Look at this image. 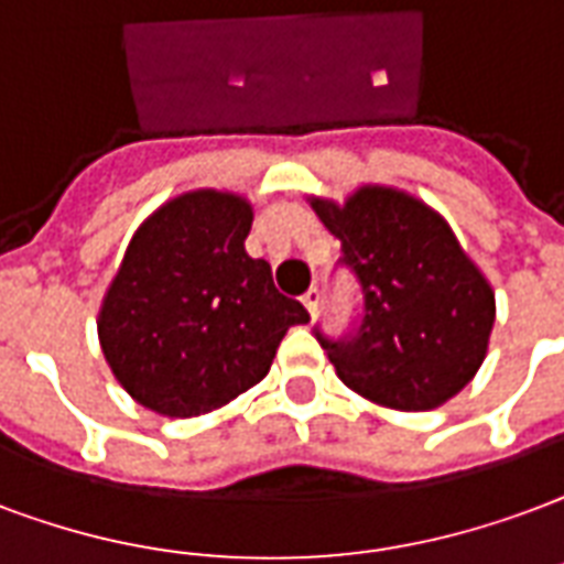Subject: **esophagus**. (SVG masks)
<instances>
[{
  "label": "esophagus",
  "mask_w": 564,
  "mask_h": 564,
  "mask_svg": "<svg viewBox=\"0 0 564 564\" xmlns=\"http://www.w3.org/2000/svg\"><path fill=\"white\" fill-rule=\"evenodd\" d=\"M319 299H323V295H319V290H316V286L302 295V304L307 307V314L311 316H316V311H319Z\"/></svg>",
  "instance_id": "obj_1"
}]
</instances>
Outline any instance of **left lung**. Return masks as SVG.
<instances>
[{
    "label": "left lung",
    "instance_id": "8db88e82",
    "mask_svg": "<svg viewBox=\"0 0 564 564\" xmlns=\"http://www.w3.org/2000/svg\"><path fill=\"white\" fill-rule=\"evenodd\" d=\"M340 239L361 290V319L346 337L316 340L344 386L400 412L436 410L478 373L494 332L490 283L452 227L394 187H358L344 206L311 203Z\"/></svg>",
    "mask_w": 564,
    "mask_h": 564
}]
</instances>
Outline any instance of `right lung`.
I'll list each match as a JSON object with an SVG mask.
<instances>
[{"label":"right lung","instance_id":"obj_1","mask_svg":"<svg viewBox=\"0 0 564 564\" xmlns=\"http://www.w3.org/2000/svg\"><path fill=\"white\" fill-rule=\"evenodd\" d=\"M248 199L191 191L133 232L104 295L98 337L112 377L140 406L191 419L269 373L290 325L311 316L245 250Z\"/></svg>","mask_w":564,"mask_h":564}]
</instances>
